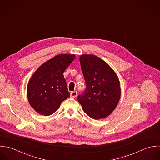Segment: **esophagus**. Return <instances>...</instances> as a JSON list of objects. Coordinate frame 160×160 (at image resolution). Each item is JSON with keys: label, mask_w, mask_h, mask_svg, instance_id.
I'll list each match as a JSON object with an SVG mask.
<instances>
[{"label": "esophagus", "mask_w": 160, "mask_h": 160, "mask_svg": "<svg viewBox=\"0 0 160 160\" xmlns=\"http://www.w3.org/2000/svg\"><path fill=\"white\" fill-rule=\"evenodd\" d=\"M70 96L72 98H75L76 96H77V92L76 91H74V92H72L70 93Z\"/></svg>", "instance_id": "34e87169"}]
</instances>
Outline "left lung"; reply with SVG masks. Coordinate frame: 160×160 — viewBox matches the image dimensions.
<instances>
[{
	"instance_id": "left-lung-1",
	"label": "left lung",
	"mask_w": 160,
	"mask_h": 160,
	"mask_svg": "<svg viewBox=\"0 0 160 160\" xmlns=\"http://www.w3.org/2000/svg\"><path fill=\"white\" fill-rule=\"evenodd\" d=\"M80 62L86 90L78 96V101L90 118L96 120L106 118L116 109L120 99L119 78L108 64L95 55L82 54Z\"/></svg>"
}]
</instances>
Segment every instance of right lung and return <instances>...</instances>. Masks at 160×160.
Segmentation results:
<instances>
[{
    "instance_id": "obj_1",
    "label": "right lung",
    "mask_w": 160,
    "mask_h": 160,
    "mask_svg": "<svg viewBox=\"0 0 160 160\" xmlns=\"http://www.w3.org/2000/svg\"><path fill=\"white\" fill-rule=\"evenodd\" d=\"M75 58V54H58L34 72L27 85V97L36 112L45 116L51 115L70 96L64 72Z\"/></svg>"
}]
</instances>
